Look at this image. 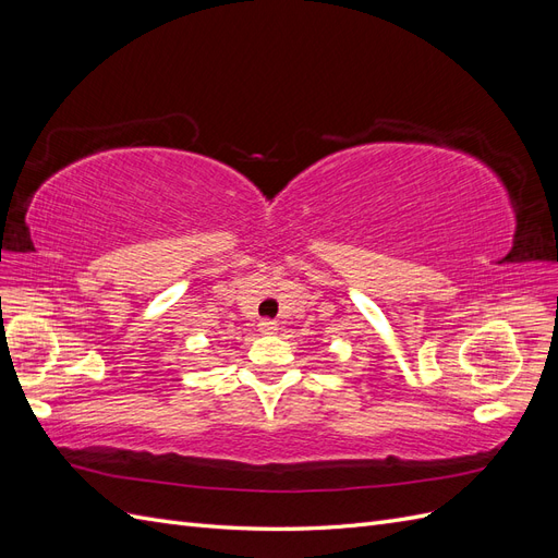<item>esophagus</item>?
Instances as JSON below:
<instances>
[{
  "instance_id": "34e87169",
  "label": "esophagus",
  "mask_w": 558,
  "mask_h": 558,
  "mask_svg": "<svg viewBox=\"0 0 558 558\" xmlns=\"http://www.w3.org/2000/svg\"><path fill=\"white\" fill-rule=\"evenodd\" d=\"M258 330H260L263 335H272V332H277V324H275V320H269V318H260Z\"/></svg>"
}]
</instances>
